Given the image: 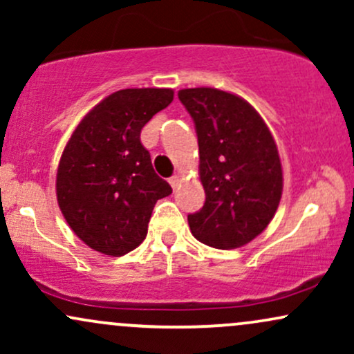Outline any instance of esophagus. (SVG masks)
Instances as JSON below:
<instances>
[{
  "instance_id": "1",
  "label": "esophagus",
  "mask_w": 354,
  "mask_h": 354,
  "mask_svg": "<svg viewBox=\"0 0 354 354\" xmlns=\"http://www.w3.org/2000/svg\"><path fill=\"white\" fill-rule=\"evenodd\" d=\"M180 181H181V178L178 176V174H174V176L169 178V185L173 186V189L178 188V185H180Z\"/></svg>"
}]
</instances>
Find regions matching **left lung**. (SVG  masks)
<instances>
[{
	"label": "left lung",
	"mask_w": 354,
	"mask_h": 354,
	"mask_svg": "<svg viewBox=\"0 0 354 354\" xmlns=\"http://www.w3.org/2000/svg\"><path fill=\"white\" fill-rule=\"evenodd\" d=\"M200 146L205 206L188 214L193 236L218 250L245 246L266 230L283 193L278 148L259 113L233 93L180 89Z\"/></svg>",
	"instance_id": "8db88e82"
}]
</instances>
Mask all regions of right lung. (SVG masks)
Listing matches in <instances>:
<instances>
[{
  "mask_svg": "<svg viewBox=\"0 0 354 354\" xmlns=\"http://www.w3.org/2000/svg\"><path fill=\"white\" fill-rule=\"evenodd\" d=\"M173 95L168 88L120 89L80 121L64 146L56 174L58 205L91 250L108 256L135 250L146 238L156 201L171 194L140 135Z\"/></svg>",
  "mask_w": 354,
  "mask_h": 354,
  "instance_id": "obj_1",
  "label": "right lung"
}]
</instances>
